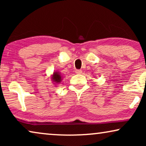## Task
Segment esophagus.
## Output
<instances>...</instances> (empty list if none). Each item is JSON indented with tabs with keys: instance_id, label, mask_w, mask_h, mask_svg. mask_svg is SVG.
<instances>
[{
	"instance_id": "34e87169",
	"label": "esophagus",
	"mask_w": 146,
	"mask_h": 146,
	"mask_svg": "<svg viewBox=\"0 0 146 146\" xmlns=\"http://www.w3.org/2000/svg\"><path fill=\"white\" fill-rule=\"evenodd\" d=\"M75 72L76 74H81L82 73V70H76Z\"/></svg>"
}]
</instances>
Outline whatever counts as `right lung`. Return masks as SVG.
<instances>
[{
	"label": "right lung",
	"instance_id": "right-lung-1",
	"mask_svg": "<svg viewBox=\"0 0 146 146\" xmlns=\"http://www.w3.org/2000/svg\"><path fill=\"white\" fill-rule=\"evenodd\" d=\"M52 80L54 82V84H58L60 83L62 81V76L61 74L59 73L58 72H54L52 76L51 77Z\"/></svg>",
	"mask_w": 146,
	"mask_h": 146
}]
</instances>
